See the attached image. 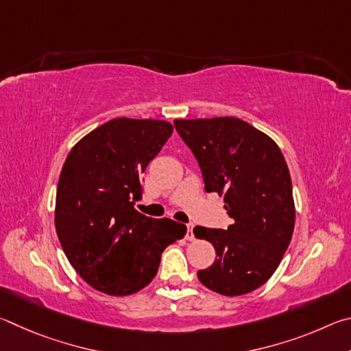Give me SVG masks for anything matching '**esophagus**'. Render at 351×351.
Wrapping results in <instances>:
<instances>
[{
	"instance_id": "1",
	"label": "esophagus",
	"mask_w": 351,
	"mask_h": 351,
	"mask_svg": "<svg viewBox=\"0 0 351 351\" xmlns=\"http://www.w3.org/2000/svg\"><path fill=\"white\" fill-rule=\"evenodd\" d=\"M186 239L189 241H193L195 240V235H193V224H187V235Z\"/></svg>"
}]
</instances>
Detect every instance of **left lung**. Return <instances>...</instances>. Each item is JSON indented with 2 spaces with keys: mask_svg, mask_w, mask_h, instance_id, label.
Here are the masks:
<instances>
[{
  "mask_svg": "<svg viewBox=\"0 0 351 351\" xmlns=\"http://www.w3.org/2000/svg\"><path fill=\"white\" fill-rule=\"evenodd\" d=\"M173 122L197 158L206 190L224 197L234 219L228 230L193 229L217 254L209 268L198 271L199 282L229 297L251 293L274 274L293 237L295 206L287 161L268 134L241 119Z\"/></svg>",
  "mask_w": 351,
  "mask_h": 351,
  "instance_id": "obj_1",
  "label": "left lung"
}]
</instances>
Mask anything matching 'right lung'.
Here are the masks:
<instances>
[{
  "label": "right lung",
  "mask_w": 351,
  "mask_h": 351,
  "mask_svg": "<svg viewBox=\"0 0 351 351\" xmlns=\"http://www.w3.org/2000/svg\"><path fill=\"white\" fill-rule=\"evenodd\" d=\"M173 132L158 119H111L77 142L58 178L56 230L83 280L108 295H130L156 276L186 224L139 213L142 173Z\"/></svg>",
  "instance_id": "add662e5"
}]
</instances>
